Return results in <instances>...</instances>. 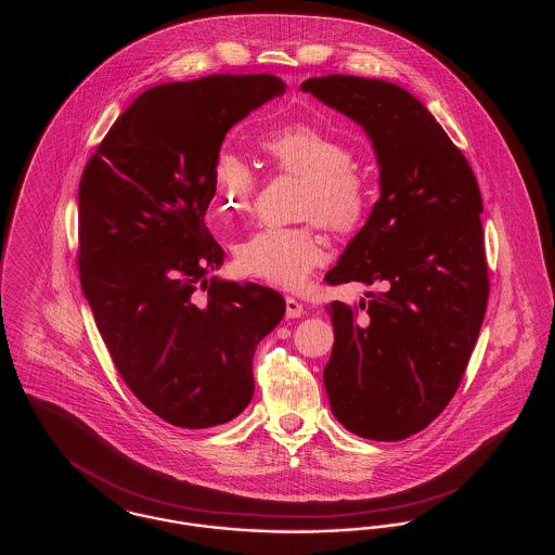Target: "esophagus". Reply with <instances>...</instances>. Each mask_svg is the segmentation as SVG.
<instances>
[{"instance_id": "34e87169", "label": "esophagus", "mask_w": 555, "mask_h": 555, "mask_svg": "<svg viewBox=\"0 0 555 555\" xmlns=\"http://www.w3.org/2000/svg\"><path fill=\"white\" fill-rule=\"evenodd\" d=\"M285 301H287V318H299L304 314V304L299 299L289 295Z\"/></svg>"}]
</instances>
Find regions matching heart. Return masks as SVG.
Returning a JSON list of instances; mask_svg holds the SVG:
<instances>
[{
    "mask_svg": "<svg viewBox=\"0 0 555 555\" xmlns=\"http://www.w3.org/2000/svg\"><path fill=\"white\" fill-rule=\"evenodd\" d=\"M260 145L281 172L306 179L301 218H317L339 235H351L366 224L372 186L356 168V154L345 141L317 125L293 122L266 132ZM210 181L218 218L245 210L258 185L254 166L229 150L214 158ZM322 260L324 241L310 224L262 229L235 247L243 274L285 289L301 287Z\"/></svg>",
    "mask_w": 555,
    "mask_h": 555,
    "instance_id": "obj_1",
    "label": "heart"
}]
</instances>
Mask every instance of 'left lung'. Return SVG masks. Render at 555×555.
<instances>
[{
    "instance_id": "left-lung-1",
    "label": "left lung",
    "mask_w": 555,
    "mask_h": 555,
    "mask_svg": "<svg viewBox=\"0 0 555 555\" xmlns=\"http://www.w3.org/2000/svg\"><path fill=\"white\" fill-rule=\"evenodd\" d=\"M301 89L362 125L380 166V197L326 283L383 289L360 306H326L335 345L324 387L347 430L401 441L448 408L487 312L480 189L466 156L403 87L328 75Z\"/></svg>"
}]
</instances>
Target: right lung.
I'll return each instance as SVG.
<instances>
[{
	"label": "right lung",
	"mask_w": 555,
	"mask_h": 555,
	"mask_svg": "<svg viewBox=\"0 0 555 555\" xmlns=\"http://www.w3.org/2000/svg\"><path fill=\"white\" fill-rule=\"evenodd\" d=\"M285 93L272 75H210L141 93L79 185L80 287L112 362L145 408L181 428L238 416L256 345L285 317L279 291L210 279L204 224L224 134Z\"/></svg>",
	"instance_id": "add662e5"
}]
</instances>
